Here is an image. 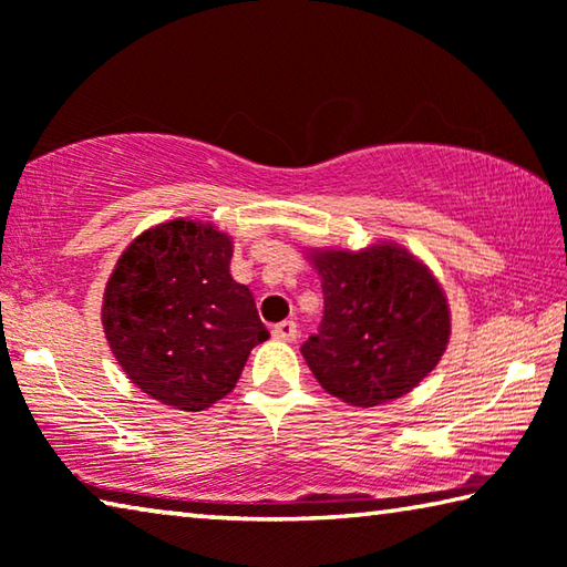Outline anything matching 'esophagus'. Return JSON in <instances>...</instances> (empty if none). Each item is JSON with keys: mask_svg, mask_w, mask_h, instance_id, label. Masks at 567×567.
Listing matches in <instances>:
<instances>
[{"mask_svg": "<svg viewBox=\"0 0 567 567\" xmlns=\"http://www.w3.org/2000/svg\"><path fill=\"white\" fill-rule=\"evenodd\" d=\"M296 336H299V326H296V321H281L274 326V339L278 341H296Z\"/></svg>", "mask_w": 567, "mask_h": 567, "instance_id": "34e87169", "label": "esophagus"}]
</instances>
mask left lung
Listing matches in <instances>:
<instances>
[{"label": "left lung", "instance_id": "1", "mask_svg": "<svg viewBox=\"0 0 567 567\" xmlns=\"http://www.w3.org/2000/svg\"><path fill=\"white\" fill-rule=\"evenodd\" d=\"M321 276L323 321L301 353L326 391L355 409L411 393L451 339L449 299L399 244L361 251L311 248Z\"/></svg>", "mask_w": 567, "mask_h": 567}]
</instances>
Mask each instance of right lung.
Wrapping results in <instances>:
<instances>
[{
    "mask_svg": "<svg viewBox=\"0 0 567 567\" xmlns=\"http://www.w3.org/2000/svg\"><path fill=\"white\" fill-rule=\"evenodd\" d=\"M231 256V236L174 218L136 236L109 276V349L158 403L208 409L234 391L248 353L268 339L254 293L228 271Z\"/></svg>",
    "mask_w": 567,
    "mask_h": 567,
    "instance_id": "right-lung-1",
    "label": "right lung"
}]
</instances>
